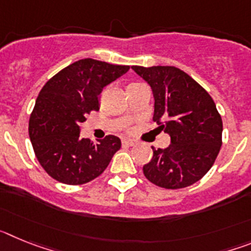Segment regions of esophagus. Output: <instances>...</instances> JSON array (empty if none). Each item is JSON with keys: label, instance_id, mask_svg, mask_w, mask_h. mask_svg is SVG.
Masks as SVG:
<instances>
[{"label": "esophagus", "instance_id": "1", "mask_svg": "<svg viewBox=\"0 0 251 251\" xmlns=\"http://www.w3.org/2000/svg\"><path fill=\"white\" fill-rule=\"evenodd\" d=\"M122 145L126 146V147H132V146H134V142L130 141V139H123V141H122Z\"/></svg>", "mask_w": 251, "mask_h": 251}]
</instances>
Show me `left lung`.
<instances>
[{
    "label": "left lung",
    "instance_id": "left-lung-1",
    "mask_svg": "<svg viewBox=\"0 0 251 251\" xmlns=\"http://www.w3.org/2000/svg\"><path fill=\"white\" fill-rule=\"evenodd\" d=\"M152 88L153 121L171 137L165 150H153L143 166L146 178L177 190L194 185L212 167L223 145V121L200 84L175 66H132Z\"/></svg>",
    "mask_w": 251,
    "mask_h": 251
}]
</instances>
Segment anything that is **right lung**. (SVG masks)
<instances>
[{"instance_id":"right-lung-1","label":"right lung","mask_w":251,"mask_h":251,"mask_svg":"<svg viewBox=\"0 0 251 251\" xmlns=\"http://www.w3.org/2000/svg\"><path fill=\"white\" fill-rule=\"evenodd\" d=\"M129 70L94 59H81L60 70L44 85L28 122L35 156L46 174L65 185H83L104 172L121 148L118 137L97 143L80 138V124L99 109L104 86Z\"/></svg>"}]
</instances>
